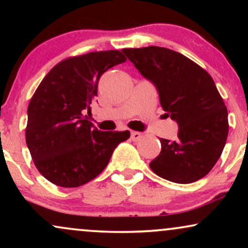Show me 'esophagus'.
<instances>
[{"label":"esophagus","instance_id":"obj_1","mask_svg":"<svg viewBox=\"0 0 248 248\" xmlns=\"http://www.w3.org/2000/svg\"><path fill=\"white\" fill-rule=\"evenodd\" d=\"M130 138H132L133 141H140L142 139V134L139 133V132H132L130 134Z\"/></svg>","mask_w":248,"mask_h":248}]
</instances>
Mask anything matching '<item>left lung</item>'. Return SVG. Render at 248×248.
I'll list each match as a JSON object with an SVG mask.
<instances>
[{
  "label": "left lung",
  "mask_w": 248,
  "mask_h": 248,
  "mask_svg": "<svg viewBox=\"0 0 248 248\" xmlns=\"http://www.w3.org/2000/svg\"><path fill=\"white\" fill-rule=\"evenodd\" d=\"M122 52L156 87L161 106L178 124L175 141L160 140L161 153L150 162V169L173 183L203 178L220 157L229 133L227 109L211 76L191 59L167 47Z\"/></svg>",
  "instance_id": "1"
}]
</instances>
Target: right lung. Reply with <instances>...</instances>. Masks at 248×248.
<instances>
[{"label":"right lung","instance_id":"right-lung-1","mask_svg":"<svg viewBox=\"0 0 248 248\" xmlns=\"http://www.w3.org/2000/svg\"><path fill=\"white\" fill-rule=\"evenodd\" d=\"M126 62L118 50L67 58L45 76L28 106L25 141L38 171L51 183L77 187L107 167L129 130L101 132L86 119L100 77Z\"/></svg>","mask_w":248,"mask_h":248}]
</instances>
